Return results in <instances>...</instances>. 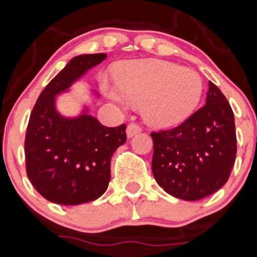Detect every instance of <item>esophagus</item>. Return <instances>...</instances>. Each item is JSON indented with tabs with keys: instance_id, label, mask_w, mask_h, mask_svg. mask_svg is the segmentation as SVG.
<instances>
[{
	"instance_id": "esophagus-1",
	"label": "esophagus",
	"mask_w": 257,
	"mask_h": 257,
	"mask_svg": "<svg viewBox=\"0 0 257 257\" xmlns=\"http://www.w3.org/2000/svg\"><path fill=\"white\" fill-rule=\"evenodd\" d=\"M140 132H142V126L137 123H131L126 126V136H128V138L134 137L136 134L140 133Z\"/></svg>"
}]
</instances>
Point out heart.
Here are the masks:
<instances>
[{
  "instance_id": "b5f03b06",
  "label": "heart",
  "mask_w": 257,
  "mask_h": 257,
  "mask_svg": "<svg viewBox=\"0 0 257 257\" xmlns=\"http://www.w3.org/2000/svg\"><path fill=\"white\" fill-rule=\"evenodd\" d=\"M101 86L107 96L142 106L144 118L161 128L174 126L194 112L203 92L197 71L164 60H132L120 65L115 85L106 77Z\"/></svg>"
}]
</instances>
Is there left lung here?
I'll list each match as a JSON object with an SVG mask.
<instances>
[{
  "label": "left lung",
  "instance_id": "1",
  "mask_svg": "<svg viewBox=\"0 0 257 257\" xmlns=\"http://www.w3.org/2000/svg\"><path fill=\"white\" fill-rule=\"evenodd\" d=\"M154 177L165 192L198 201L223 187L236 158L234 113L209 82L206 104L180 125L153 132Z\"/></svg>",
  "mask_w": 257,
  "mask_h": 257
}]
</instances>
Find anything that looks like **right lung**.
I'll return each mask as SVG.
<instances>
[{"label":"right lung","mask_w":257,"mask_h":257,"mask_svg":"<svg viewBox=\"0 0 257 257\" xmlns=\"http://www.w3.org/2000/svg\"><path fill=\"white\" fill-rule=\"evenodd\" d=\"M107 58L86 54L54 77L37 99L24 140L27 176L48 201L65 206L91 202L106 192L110 159L126 140L125 124L109 128L92 115L65 118L55 109V96Z\"/></svg>","instance_id":"obj_1"}]
</instances>
